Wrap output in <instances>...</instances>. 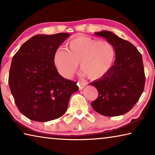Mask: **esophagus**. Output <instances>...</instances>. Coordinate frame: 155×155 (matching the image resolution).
<instances>
[{"mask_svg":"<svg viewBox=\"0 0 155 155\" xmlns=\"http://www.w3.org/2000/svg\"><path fill=\"white\" fill-rule=\"evenodd\" d=\"M86 85H87V83L86 82H78V88H79L80 90H83V89L85 87Z\"/></svg>","mask_w":155,"mask_h":155,"instance_id":"1","label":"esophagus"}]
</instances>
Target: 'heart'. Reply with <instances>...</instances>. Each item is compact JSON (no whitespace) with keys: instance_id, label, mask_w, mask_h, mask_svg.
I'll list each match as a JSON object with an SVG mask.
<instances>
[{"instance_id":"1","label":"heart","mask_w":155,"mask_h":155,"mask_svg":"<svg viewBox=\"0 0 155 155\" xmlns=\"http://www.w3.org/2000/svg\"><path fill=\"white\" fill-rule=\"evenodd\" d=\"M114 46L107 41H98L87 37L75 38L68 48H59L54 52L53 60L60 74L70 78L77 69L90 79H98L111 69L115 60Z\"/></svg>"}]
</instances>
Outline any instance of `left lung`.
Masks as SVG:
<instances>
[{"label": "left lung", "instance_id": "left-lung-1", "mask_svg": "<svg viewBox=\"0 0 155 155\" xmlns=\"http://www.w3.org/2000/svg\"><path fill=\"white\" fill-rule=\"evenodd\" d=\"M112 44L115 52L114 65L103 77L89 85L98 92L91 103L98 114L113 117L125 114L135 105L143 93L145 74L142 56L135 46L109 31L94 33Z\"/></svg>", "mask_w": 155, "mask_h": 155}]
</instances>
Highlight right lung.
<instances>
[{
	"label": "right lung",
	"mask_w": 155,
	"mask_h": 155,
	"mask_svg": "<svg viewBox=\"0 0 155 155\" xmlns=\"http://www.w3.org/2000/svg\"><path fill=\"white\" fill-rule=\"evenodd\" d=\"M67 33L38 34L13 57L9 85L19 111L28 119L48 122L66 111L77 83L62 77L54 64V52L69 38Z\"/></svg>",
	"instance_id": "right-lung-1"
}]
</instances>
